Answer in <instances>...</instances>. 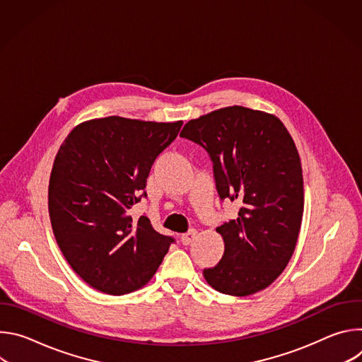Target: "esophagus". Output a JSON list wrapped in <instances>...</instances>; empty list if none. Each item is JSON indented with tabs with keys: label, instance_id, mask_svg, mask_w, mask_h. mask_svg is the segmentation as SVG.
Wrapping results in <instances>:
<instances>
[{
	"label": "esophagus",
	"instance_id": "esophagus-1",
	"mask_svg": "<svg viewBox=\"0 0 362 362\" xmlns=\"http://www.w3.org/2000/svg\"><path fill=\"white\" fill-rule=\"evenodd\" d=\"M196 230L194 229H192V230H189L187 233H185L183 236H182V243L183 245H190L193 240H194V238H196Z\"/></svg>",
	"mask_w": 362,
	"mask_h": 362
}]
</instances>
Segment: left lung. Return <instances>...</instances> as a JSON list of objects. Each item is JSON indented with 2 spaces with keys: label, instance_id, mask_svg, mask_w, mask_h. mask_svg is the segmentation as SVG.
I'll use <instances>...</instances> for the list:
<instances>
[{
  "label": "left lung",
  "instance_id": "left-lung-1",
  "mask_svg": "<svg viewBox=\"0 0 362 362\" xmlns=\"http://www.w3.org/2000/svg\"><path fill=\"white\" fill-rule=\"evenodd\" d=\"M214 162L221 199H238V218L216 229L225 252L203 271L214 289L247 296L268 288L293 255L303 214L299 153L274 115L242 106L189 120L182 133Z\"/></svg>",
  "mask_w": 362,
  "mask_h": 362
}]
</instances>
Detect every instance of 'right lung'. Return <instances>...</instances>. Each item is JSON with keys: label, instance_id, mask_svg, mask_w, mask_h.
I'll return each mask as SVG.
<instances>
[{"label": "right lung", "instance_id": "obj_1", "mask_svg": "<svg viewBox=\"0 0 362 362\" xmlns=\"http://www.w3.org/2000/svg\"><path fill=\"white\" fill-rule=\"evenodd\" d=\"M182 124L93 119L60 146L48 185L51 228L69 265L91 288L109 295L143 288L175 242L129 212Z\"/></svg>", "mask_w": 362, "mask_h": 362}]
</instances>
